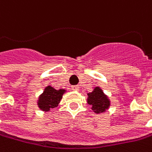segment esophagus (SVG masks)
Instances as JSON below:
<instances>
[{
	"instance_id": "1",
	"label": "esophagus",
	"mask_w": 152,
	"mask_h": 152,
	"mask_svg": "<svg viewBox=\"0 0 152 152\" xmlns=\"http://www.w3.org/2000/svg\"><path fill=\"white\" fill-rule=\"evenodd\" d=\"M72 91H80V86H72Z\"/></svg>"
}]
</instances>
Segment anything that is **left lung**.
I'll return each instance as SVG.
<instances>
[{
	"instance_id": "left-lung-1",
	"label": "left lung",
	"mask_w": 152,
	"mask_h": 152,
	"mask_svg": "<svg viewBox=\"0 0 152 152\" xmlns=\"http://www.w3.org/2000/svg\"><path fill=\"white\" fill-rule=\"evenodd\" d=\"M87 96V103L91 105V110L96 114H102L110 109L111 102L101 87L96 86Z\"/></svg>"
}]
</instances>
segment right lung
Returning <instances> with one entry per match:
<instances>
[{"instance_id": "add662e5", "label": "right lung", "mask_w": 152, "mask_h": 152, "mask_svg": "<svg viewBox=\"0 0 152 152\" xmlns=\"http://www.w3.org/2000/svg\"><path fill=\"white\" fill-rule=\"evenodd\" d=\"M66 92V90L65 89L56 90L51 86H48L44 88L42 94L39 95L37 104L40 110L43 112H50L52 109L58 106Z\"/></svg>"}]
</instances>
